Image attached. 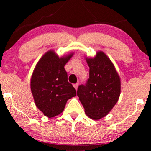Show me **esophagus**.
I'll return each mask as SVG.
<instances>
[{"label": "esophagus", "instance_id": "34e87169", "mask_svg": "<svg viewBox=\"0 0 151 151\" xmlns=\"http://www.w3.org/2000/svg\"><path fill=\"white\" fill-rule=\"evenodd\" d=\"M78 86H79V84H78V83H77V84H74V87L75 88V89H76V90L77 89Z\"/></svg>", "mask_w": 151, "mask_h": 151}]
</instances>
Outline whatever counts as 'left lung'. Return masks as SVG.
<instances>
[{
	"instance_id": "obj_1",
	"label": "left lung",
	"mask_w": 151,
	"mask_h": 151,
	"mask_svg": "<svg viewBox=\"0 0 151 151\" xmlns=\"http://www.w3.org/2000/svg\"><path fill=\"white\" fill-rule=\"evenodd\" d=\"M89 78L79 85L77 96L86 115L93 120L106 116L119 100L121 80L114 64L103 52L93 58H86Z\"/></svg>"
}]
</instances>
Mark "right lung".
<instances>
[{
  "label": "right lung",
  "instance_id": "add662e5",
  "mask_svg": "<svg viewBox=\"0 0 151 151\" xmlns=\"http://www.w3.org/2000/svg\"><path fill=\"white\" fill-rule=\"evenodd\" d=\"M72 55L71 53L59 58L54 50H50L38 61L33 71L30 89L35 103L48 118L61 114L67 100L77 95L65 70Z\"/></svg>",
  "mask_w": 151,
  "mask_h": 151
}]
</instances>
